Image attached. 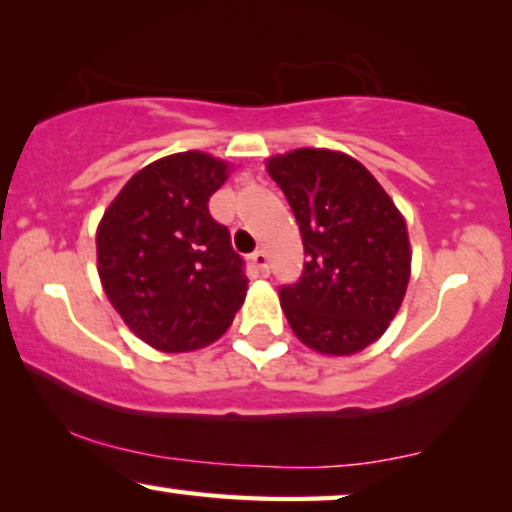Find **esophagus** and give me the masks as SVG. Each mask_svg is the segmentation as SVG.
I'll list each match as a JSON object with an SVG mask.
<instances>
[{
  "label": "esophagus",
  "instance_id": "esophagus-1",
  "mask_svg": "<svg viewBox=\"0 0 512 512\" xmlns=\"http://www.w3.org/2000/svg\"><path fill=\"white\" fill-rule=\"evenodd\" d=\"M252 264H255V269L260 271V274H269V257H267V252L264 250H257V252H252Z\"/></svg>",
  "mask_w": 512,
  "mask_h": 512
}]
</instances>
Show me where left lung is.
Instances as JSON below:
<instances>
[{
    "label": "left lung",
    "mask_w": 512,
    "mask_h": 512,
    "mask_svg": "<svg viewBox=\"0 0 512 512\" xmlns=\"http://www.w3.org/2000/svg\"><path fill=\"white\" fill-rule=\"evenodd\" d=\"M304 243V271L281 288L299 342L323 356H353L377 342L403 304L412 274L405 217L363 163L302 147L267 159Z\"/></svg>",
    "instance_id": "8db88e82"
}]
</instances>
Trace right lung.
<instances>
[{"label":"right lung","mask_w":512,"mask_h":512,"mask_svg":"<svg viewBox=\"0 0 512 512\" xmlns=\"http://www.w3.org/2000/svg\"><path fill=\"white\" fill-rule=\"evenodd\" d=\"M231 173L206 152L138 170L95 231L102 290L135 337L163 353L213 344L245 302L248 278L208 201Z\"/></svg>","instance_id":"1"}]
</instances>
